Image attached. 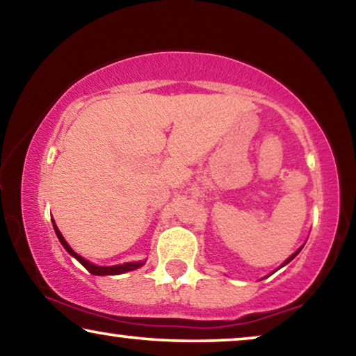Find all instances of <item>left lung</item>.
I'll list each match as a JSON object with an SVG mask.
<instances>
[{
    "label": "left lung",
    "instance_id": "obj_1",
    "mask_svg": "<svg viewBox=\"0 0 356 356\" xmlns=\"http://www.w3.org/2000/svg\"><path fill=\"white\" fill-rule=\"evenodd\" d=\"M300 250H302V248H300ZM300 250H298V252H295V253H293V254H292V257H290V258H289V259H287V261H285V264H287V263H289V261H292V259H293V258H295V257H297V254H298V253H300Z\"/></svg>",
    "mask_w": 356,
    "mask_h": 356
}]
</instances>
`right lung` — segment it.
Listing matches in <instances>:
<instances>
[{
    "instance_id": "1",
    "label": "right lung",
    "mask_w": 356,
    "mask_h": 356,
    "mask_svg": "<svg viewBox=\"0 0 356 356\" xmlns=\"http://www.w3.org/2000/svg\"><path fill=\"white\" fill-rule=\"evenodd\" d=\"M53 227H54V232H56V235H58L59 242L63 243V247L67 250L69 254H72V257L76 258L77 261H79L80 264H82V266H83L85 269H87L88 273L95 274V276H116V274H122V273L134 271V269H137V268H140V266H142V264H143L142 261H135V263L118 264V266H97V264H93V263L87 261V259H83L82 257H80V254H77L71 247H69L67 242H66V240H64V237H63V234L59 232V229L56 227V224H53Z\"/></svg>"
}]
</instances>
